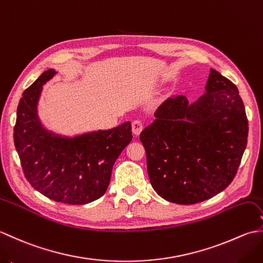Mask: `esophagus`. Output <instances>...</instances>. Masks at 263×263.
Segmentation results:
<instances>
[{"mask_svg": "<svg viewBox=\"0 0 263 263\" xmlns=\"http://www.w3.org/2000/svg\"><path fill=\"white\" fill-rule=\"evenodd\" d=\"M143 127H144V124H143L142 121L136 120V121L132 122V132H133V135H135L136 137H138L139 135H140V133L142 132V130H143Z\"/></svg>", "mask_w": 263, "mask_h": 263, "instance_id": "34e87169", "label": "esophagus"}]
</instances>
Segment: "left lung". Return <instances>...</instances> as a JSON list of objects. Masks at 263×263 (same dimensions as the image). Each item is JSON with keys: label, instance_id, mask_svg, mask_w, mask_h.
Masks as SVG:
<instances>
[{"label": "left lung", "instance_id": "obj_1", "mask_svg": "<svg viewBox=\"0 0 263 263\" xmlns=\"http://www.w3.org/2000/svg\"><path fill=\"white\" fill-rule=\"evenodd\" d=\"M205 90L192 105L183 95L166 99L140 135L150 183L170 202L193 204L221 192L247 148L249 122L237 87L211 69Z\"/></svg>", "mask_w": 263, "mask_h": 263}]
</instances>
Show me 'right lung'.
Returning a JSON list of instances; mask_svg holds the SVG:
<instances>
[{"instance_id": "add662e5", "label": "right lung", "mask_w": 263, "mask_h": 263, "mask_svg": "<svg viewBox=\"0 0 263 263\" xmlns=\"http://www.w3.org/2000/svg\"><path fill=\"white\" fill-rule=\"evenodd\" d=\"M55 73L52 69L43 72L22 93L13 128L14 146L33 189L57 202L86 204L107 190L115 160L132 140L131 123L73 139L47 132L38 121L36 107L43 85Z\"/></svg>"}]
</instances>
